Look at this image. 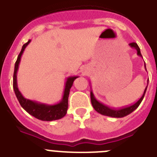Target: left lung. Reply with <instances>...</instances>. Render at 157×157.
I'll return each mask as SVG.
<instances>
[{
	"label": "left lung",
	"mask_w": 157,
	"mask_h": 157,
	"mask_svg": "<svg viewBox=\"0 0 157 157\" xmlns=\"http://www.w3.org/2000/svg\"><path fill=\"white\" fill-rule=\"evenodd\" d=\"M130 47H132V48H136V50L138 51V55L140 56H142L141 54V51H140V48L138 47V44L135 42H132L130 43L129 44ZM146 69V68H145ZM149 81V79H148ZM149 83V82H148ZM147 90V86L146 88L145 89V91H144L143 94L141 96V98L138 100L136 103H134V105H130V106L127 107H124V108H122V109H111L109 107L106 106L104 104L101 103L98 101L96 100V98H94V95L93 94V91H90V99H91V103H92L93 107H94V109H95L98 113L100 114L103 115V116H111V117H114V118H122L124 117V116H127V115L130 114L131 112H134L138 106L141 104V102L143 100L144 97H145V92H146Z\"/></svg>",
	"instance_id": "1"
}]
</instances>
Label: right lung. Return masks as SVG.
<instances>
[{
    "mask_svg": "<svg viewBox=\"0 0 157 157\" xmlns=\"http://www.w3.org/2000/svg\"><path fill=\"white\" fill-rule=\"evenodd\" d=\"M30 40H29L27 43H25L22 47V49L18 56L16 62L15 63V69H14L13 75V89L16 94V98L19 101V104L24 110L27 111L29 114L33 116L34 117L37 118L38 120L42 121H52V120H59L63 118L67 114V110L68 108V97L70 93V89L73 85V82L78 76H73L69 77L67 79L65 83V88L63 91V98L60 102L53 105H48L45 104H41L36 101H33L31 100L26 99L23 98V96L19 90L17 86V71L19 68V64L21 59L22 54L24 51L25 48L27 46Z\"/></svg>",
    "mask_w": 157,
    "mask_h": 157,
    "instance_id": "add662e5",
    "label": "right lung"
}]
</instances>
